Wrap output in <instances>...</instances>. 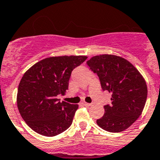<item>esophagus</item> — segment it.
I'll list each match as a JSON object with an SVG mask.
<instances>
[{
  "label": "esophagus",
  "instance_id": "34e87169",
  "mask_svg": "<svg viewBox=\"0 0 160 160\" xmlns=\"http://www.w3.org/2000/svg\"><path fill=\"white\" fill-rule=\"evenodd\" d=\"M82 104L84 105V106H85V107H89V106H91V103H88V102H83Z\"/></svg>",
  "mask_w": 160,
  "mask_h": 160
}]
</instances>
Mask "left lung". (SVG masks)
<instances>
[{
    "label": "left lung",
    "mask_w": 160,
    "mask_h": 160,
    "mask_svg": "<svg viewBox=\"0 0 160 160\" xmlns=\"http://www.w3.org/2000/svg\"><path fill=\"white\" fill-rule=\"evenodd\" d=\"M87 64L98 75L102 90L112 93V104L104 106V115L96 122L107 132L125 131L145 108L148 92L145 79L131 62L116 55L94 56Z\"/></svg>",
    "instance_id": "8db88e82"
}]
</instances>
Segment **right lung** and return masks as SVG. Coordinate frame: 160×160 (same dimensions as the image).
Returning a JSON list of instances; mask_svg holds the SVG:
<instances>
[{
	"label": "right lung",
	"mask_w": 160,
	"mask_h": 160,
	"mask_svg": "<svg viewBox=\"0 0 160 160\" xmlns=\"http://www.w3.org/2000/svg\"><path fill=\"white\" fill-rule=\"evenodd\" d=\"M86 56L47 58L24 74L17 93V107L26 124L35 132L55 136L68 128L78 109L57 98L68 89L71 71L87 59Z\"/></svg>",
	"instance_id": "add662e5"
}]
</instances>
